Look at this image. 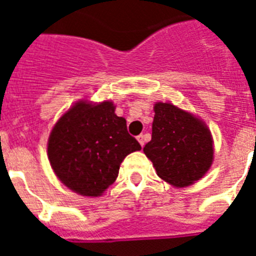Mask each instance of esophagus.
Here are the masks:
<instances>
[{"label": "esophagus", "mask_w": 256, "mask_h": 256, "mask_svg": "<svg viewBox=\"0 0 256 256\" xmlns=\"http://www.w3.org/2000/svg\"><path fill=\"white\" fill-rule=\"evenodd\" d=\"M136 140H138V142L140 144V146L144 148V144H146V140H148V136H144V134H140V136H136Z\"/></svg>", "instance_id": "34e87169"}]
</instances>
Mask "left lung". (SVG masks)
I'll list each match as a JSON object with an SVG mask.
<instances>
[{"label": "left lung", "instance_id": "obj_1", "mask_svg": "<svg viewBox=\"0 0 256 256\" xmlns=\"http://www.w3.org/2000/svg\"><path fill=\"white\" fill-rule=\"evenodd\" d=\"M152 140L144 152L160 178L176 187L188 186L206 174L214 148L210 130L202 120L171 104L154 106Z\"/></svg>", "mask_w": 256, "mask_h": 256}]
</instances>
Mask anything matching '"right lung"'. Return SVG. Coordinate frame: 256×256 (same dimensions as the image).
<instances>
[{
    "label": "right lung",
    "mask_w": 256,
    "mask_h": 256,
    "mask_svg": "<svg viewBox=\"0 0 256 256\" xmlns=\"http://www.w3.org/2000/svg\"><path fill=\"white\" fill-rule=\"evenodd\" d=\"M112 102L80 100L50 132L48 156L65 186L84 196H100L116 182L124 156L140 150Z\"/></svg>",
    "instance_id": "1"
}]
</instances>
